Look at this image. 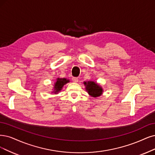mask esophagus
I'll list each match as a JSON object with an SVG mask.
<instances>
[{"label":"esophagus","instance_id":"1","mask_svg":"<svg viewBox=\"0 0 155 155\" xmlns=\"http://www.w3.org/2000/svg\"><path fill=\"white\" fill-rule=\"evenodd\" d=\"M72 81H73V82H78V78H76V77H73L72 78Z\"/></svg>","mask_w":155,"mask_h":155}]
</instances>
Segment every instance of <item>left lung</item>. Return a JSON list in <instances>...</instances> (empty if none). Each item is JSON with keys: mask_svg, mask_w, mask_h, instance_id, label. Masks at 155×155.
Listing matches in <instances>:
<instances>
[{"mask_svg": "<svg viewBox=\"0 0 155 155\" xmlns=\"http://www.w3.org/2000/svg\"><path fill=\"white\" fill-rule=\"evenodd\" d=\"M84 84L85 86V90L91 96L96 98L103 94V89L99 84L93 81L84 82Z\"/></svg>", "mask_w": 155, "mask_h": 155, "instance_id": "obj_1", "label": "left lung"}]
</instances>
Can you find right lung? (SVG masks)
<instances>
[{
	"label": "right lung",
	"instance_id": "1",
	"mask_svg": "<svg viewBox=\"0 0 155 155\" xmlns=\"http://www.w3.org/2000/svg\"><path fill=\"white\" fill-rule=\"evenodd\" d=\"M68 82H70V80L69 79L65 78H57V81L54 84V91H52V93L54 94H58V93L60 92L62 89V87Z\"/></svg>",
	"mask_w": 155,
	"mask_h": 155
}]
</instances>
